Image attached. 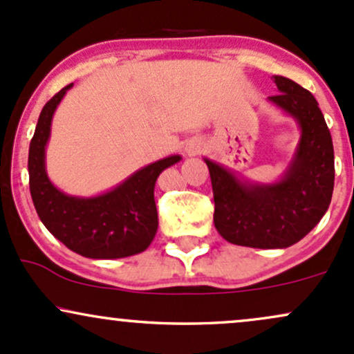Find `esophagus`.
<instances>
[{
	"label": "esophagus",
	"mask_w": 354,
	"mask_h": 354,
	"mask_svg": "<svg viewBox=\"0 0 354 354\" xmlns=\"http://www.w3.org/2000/svg\"><path fill=\"white\" fill-rule=\"evenodd\" d=\"M185 151H186V154H188V156H195V154L200 153V145H196V142H192V145L186 146Z\"/></svg>",
	"instance_id": "34e87169"
}]
</instances>
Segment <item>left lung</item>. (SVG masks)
<instances>
[{
  "mask_svg": "<svg viewBox=\"0 0 354 354\" xmlns=\"http://www.w3.org/2000/svg\"><path fill=\"white\" fill-rule=\"evenodd\" d=\"M272 104L301 129L297 147L281 180L255 183L205 158L212 178L213 221L227 242L252 248H286L319 223L335 188V149L317 100L309 91L274 75Z\"/></svg>",
  "mask_w": 354,
  "mask_h": 354,
  "instance_id": "left-lung-1",
  "label": "left lung"
}]
</instances>
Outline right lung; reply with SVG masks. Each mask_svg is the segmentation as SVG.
<instances>
[{"label":"right lung","instance_id":"1","mask_svg":"<svg viewBox=\"0 0 354 354\" xmlns=\"http://www.w3.org/2000/svg\"><path fill=\"white\" fill-rule=\"evenodd\" d=\"M72 85L45 104L30 142L28 174L35 209L50 234L84 257L122 259L141 254L158 232L154 185L159 174L181 156L151 162L102 195L84 198L60 192L46 174L45 149L57 106Z\"/></svg>","mask_w":354,"mask_h":354}]
</instances>
